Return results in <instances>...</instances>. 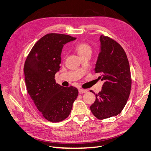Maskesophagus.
<instances>
[{"label":"esophagus","mask_w":151,"mask_h":151,"mask_svg":"<svg viewBox=\"0 0 151 151\" xmlns=\"http://www.w3.org/2000/svg\"><path fill=\"white\" fill-rule=\"evenodd\" d=\"M87 92V90H85V89H82V88H79V93L80 94H82V93H84Z\"/></svg>","instance_id":"esophagus-1"}]
</instances>
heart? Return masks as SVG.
<instances>
[{"mask_svg": "<svg viewBox=\"0 0 151 151\" xmlns=\"http://www.w3.org/2000/svg\"><path fill=\"white\" fill-rule=\"evenodd\" d=\"M75 49L78 53V55L82 57L88 53H91L92 48L87 43H79L76 45Z\"/></svg>", "mask_w": 151, "mask_h": 151, "instance_id": "b5f03b06", "label": "heart"}]
</instances>
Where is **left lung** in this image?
Segmentation results:
<instances>
[{"instance_id":"left-lung-1","label":"left lung","mask_w":151,"mask_h":151,"mask_svg":"<svg viewBox=\"0 0 151 151\" xmlns=\"http://www.w3.org/2000/svg\"><path fill=\"white\" fill-rule=\"evenodd\" d=\"M100 41L101 50L95 73L99 75L97 80L104 81V84L101 91L95 94V101L90 108L96 118L104 119L117 116L123 110L132 81L128 59L122 46L104 35Z\"/></svg>"}]
</instances>
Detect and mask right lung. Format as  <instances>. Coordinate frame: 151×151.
Returning a JSON list of instances; mask_svg holds the SVG:
<instances>
[{
    "instance_id": "right-lung-1",
    "label": "right lung",
    "mask_w": 151,
    "mask_h": 151,
    "mask_svg": "<svg viewBox=\"0 0 151 151\" xmlns=\"http://www.w3.org/2000/svg\"><path fill=\"white\" fill-rule=\"evenodd\" d=\"M76 39L64 34L45 35L33 46L24 65L27 92L43 116L51 122L69 116L79 93L77 88L61 86L55 80L63 46Z\"/></svg>"
}]
</instances>
